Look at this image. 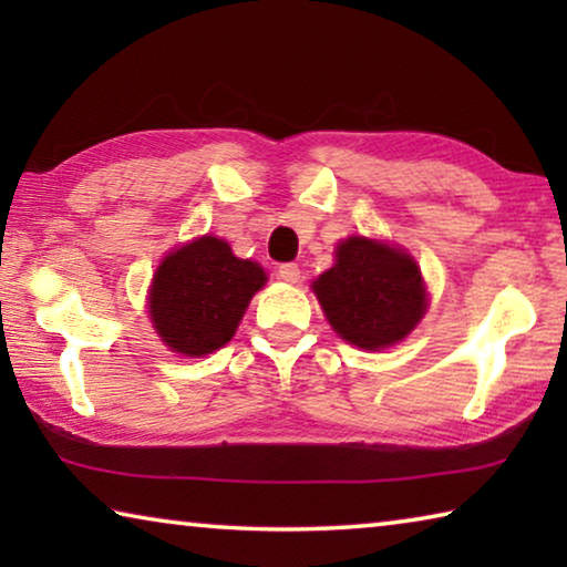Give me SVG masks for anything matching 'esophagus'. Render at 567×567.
<instances>
[{"label":"esophagus","instance_id":"34e87169","mask_svg":"<svg viewBox=\"0 0 567 567\" xmlns=\"http://www.w3.org/2000/svg\"><path fill=\"white\" fill-rule=\"evenodd\" d=\"M277 277H280V280H282V282H287V285L300 282V267H297L295 262L280 265V267H277Z\"/></svg>","mask_w":567,"mask_h":567}]
</instances>
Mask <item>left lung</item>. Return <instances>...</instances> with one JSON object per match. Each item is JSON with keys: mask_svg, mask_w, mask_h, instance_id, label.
<instances>
[{"mask_svg": "<svg viewBox=\"0 0 567 567\" xmlns=\"http://www.w3.org/2000/svg\"><path fill=\"white\" fill-rule=\"evenodd\" d=\"M312 290L332 330L362 350L405 340L427 310L417 262L405 249L368 237L342 239Z\"/></svg>", "mask_w": 567, "mask_h": 567, "instance_id": "obj_1", "label": "left lung"}]
</instances>
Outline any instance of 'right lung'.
<instances>
[{
    "instance_id": "1",
    "label": "right lung",
    "mask_w": 567,
    "mask_h": 567,
    "mask_svg": "<svg viewBox=\"0 0 567 567\" xmlns=\"http://www.w3.org/2000/svg\"><path fill=\"white\" fill-rule=\"evenodd\" d=\"M265 282L262 267L239 260L225 239L197 237L169 252L152 277V324L172 352L203 358L233 340Z\"/></svg>"
}]
</instances>
